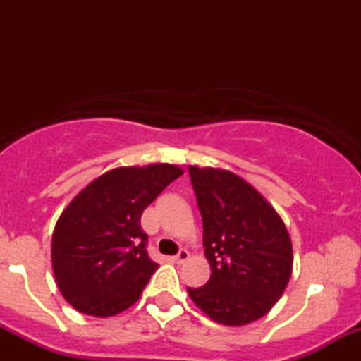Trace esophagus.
I'll use <instances>...</instances> for the list:
<instances>
[{"instance_id": "esophagus-1", "label": "esophagus", "mask_w": 361, "mask_h": 361, "mask_svg": "<svg viewBox=\"0 0 361 361\" xmlns=\"http://www.w3.org/2000/svg\"><path fill=\"white\" fill-rule=\"evenodd\" d=\"M188 258H190V252L186 250H180V252H178L176 256H173V261H175V263H185Z\"/></svg>"}]
</instances>
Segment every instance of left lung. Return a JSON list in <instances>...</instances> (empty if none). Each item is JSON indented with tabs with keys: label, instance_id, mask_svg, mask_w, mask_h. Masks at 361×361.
I'll list each match as a JSON object with an SVG mask.
<instances>
[{
	"label": "left lung",
	"instance_id": "1",
	"mask_svg": "<svg viewBox=\"0 0 361 361\" xmlns=\"http://www.w3.org/2000/svg\"><path fill=\"white\" fill-rule=\"evenodd\" d=\"M212 275L190 288L198 309L219 324L244 326L270 312L292 275V241L258 190L226 169L190 166Z\"/></svg>",
	"mask_w": 361,
	"mask_h": 361
}]
</instances>
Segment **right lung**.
<instances>
[{
	"instance_id": "add662e5",
	"label": "right lung",
	"mask_w": 361,
	"mask_h": 361,
	"mask_svg": "<svg viewBox=\"0 0 361 361\" xmlns=\"http://www.w3.org/2000/svg\"><path fill=\"white\" fill-rule=\"evenodd\" d=\"M181 175L175 164L111 169L66 207L52 234V270L74 309L110 317L137 302L157 270L140 215Z\"/></svg>"
}]
</instances>
